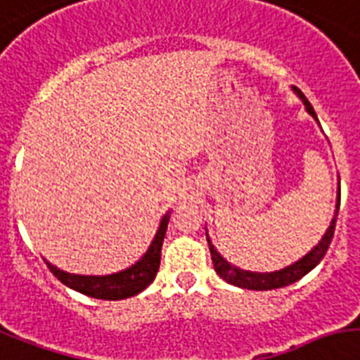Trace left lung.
<instances>
[{
	"mask_svg": "<svg viewBox=\"0 0 360 360\" xmlns=\"http://www.w3.org/2000/svg\"><path fill=\"white\" fill-rule=\"evenodd\" d=\"M294 92H296L300 98H302L303 105H305L307 112L311 114L312 118H316V112L312 109V105L309 103V99L303 96V92L300 89L294 86ZM338 207H340V183H338V194H337V210H335V216H333L331 226L327 227L326 235L322 236V240L318 242V246L312 248L309 253H307L303 259H300L294 264L286 266L279 271H270V274H257V271H246L236 268V266L229 264V262L224 259V257L216 251V248L212 246V242L207 236V242H209L210 257H212V264H214L216 274L224 279V281L231 283V285L240 286V288H248V290H274V288H283V286H288L292 283L300 281L303 276H307L309 271L322 261L326 257L327 250H329V244L333 240V233H335V226H337V216H338Z\"/></svg>",
	"mask_w": 360,
	"mask_h": 360,
	"instance_id": "1",
	"label": "left lung"
}]
</instances>
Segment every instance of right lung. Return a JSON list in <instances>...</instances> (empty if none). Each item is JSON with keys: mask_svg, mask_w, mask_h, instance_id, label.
<instances>
[{"mask_svg": "<svg viewBox=\"0 0 360 360\" xmlns=\"http://www.w3.org/2000/svg\"><path fill=\"white\" fill-rule=\"evenodd\" d=\"M168 220L170 214H165L160 220V226L157 229L151 246L144 253V257L139 262H134L127 270H122L118 274L110 276H75L55 268L51 262L46 261L48 268L51 270L58 281L64 283L70 288L81 292L84 296L96 297V300H125V297L136 296L146 286L150 285L157 276L160 264V250H162V240H165L166 229H168Z\"/></svg>", "mask_w": 360, "mask_h": 360, "instance_id": "1", "label": "right lung"}]
</instances>
